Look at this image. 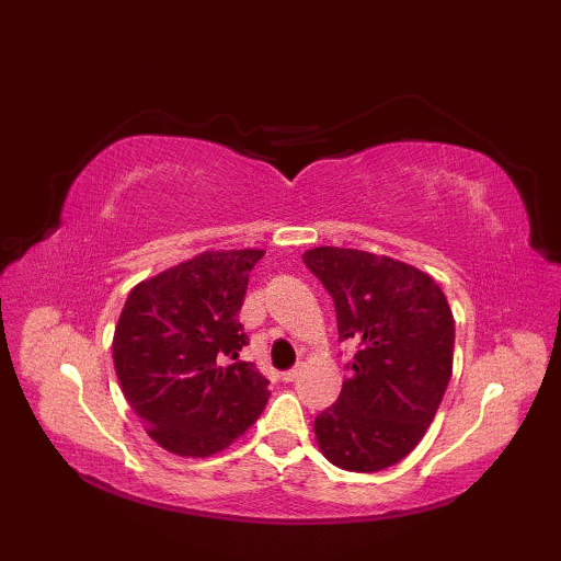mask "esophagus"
<instances>
[{"label":"esophagus","instance_id":"obj_1","mask_svg":"<svg viewBox=\"0 0 561 561\" xmlns=\"http://www.w3.org/2000/svg\"><path fill=\"white\" fill-rule=\"evenodd\" d=\"M299 376H301V364L289 368V371H284V374H282V380H284V383H294V380L299 378Z\"/></svg>","mask_w":561,"mask_h":561}]
</instances>
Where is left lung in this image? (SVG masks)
Instances as JSON below:
<instances>
[{
    "label": "left lung",
    "instance_id": "1",
    "mask_svg": "<svg viewBox=\"0 0 561 561\" xmlns=\"http://www.w3.org/2000/svg\"><path fill=\"white\" fill-rule=\"evenodd\" d=\"M304 262L335 301L340 342H356L337 402L316 416L318 446L342 470H386L420 444L446 392L450 306L428 274L386 255L325 245Z\"/></svg>",
    "mask_w": 561,
    "mask_h": 561
}]
</instances>
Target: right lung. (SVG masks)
Here are the masks:
<instances>
[{"mask_svg": "<svg viewBox=\"0 0 561 561\" xmlns=\"http://www.w3.org/2000/svg\"><path fill=\"white\" fill-rule=\"evenodd\" d=\"M262 250L202 253L129 291L113 337L125 400L178 456L224 450L265 410L270 380L238 354V311Z\"/></svg>", "mask_w": 561, "mask_h": 561, "instance_id": "obj_1", "label": "right lung"}]
</instances>
